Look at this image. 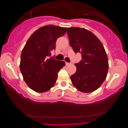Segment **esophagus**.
Instances as JSON below:
<instances>
[{
  "mask_svg": "<svg viewBox=\"0 0 128 128\" xmlns=\"http://www.w3.org/2000/svg\"><path fill=\"white\" fill-rule=\"evenodd\" d=\"M70 64H71V63H69V62H66V66H69V65H70Z\"/></svg>",
  "mask_w": 128,
  "mask_h": 128,
  "instance_id": "1",
  "label": "esophagus"
}]
</instances>
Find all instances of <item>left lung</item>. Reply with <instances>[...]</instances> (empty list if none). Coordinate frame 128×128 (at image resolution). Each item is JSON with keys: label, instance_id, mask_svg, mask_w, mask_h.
Here are the masks:
<instances>
[{"label": "left lung", "instance_id": "left-lung-1", "mask_svg": "<svg viewBox=\"0 0 128 128\" xmlns=\"http://www.w3.org/2000/svg\"><path fill=\"white\" fill-rule=\"evenodd\" d=\"M67 33L74 51L82 54V60L75 64L76 73L70 76L72 84L82 92H92L100 87L107 76L108 60L104 46L85 28H68Z\"/></svg>", "mask_w": 128, "mask_h": 128}]
</instances>
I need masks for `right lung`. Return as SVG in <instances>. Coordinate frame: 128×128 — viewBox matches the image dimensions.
<instances>
[{
  "instance_id": "obj_1",
  "label": "right lung",
  "mask_w": 128,
  "mask_h": 128,
  "mask_svg": "<svg viewBox=\"0 0 128 128\" xmlns=\"http://www.w3.org/2000/svg\"><path fill=\"white\" fill-rule=\"evenodd\" d=\"M67 28L50 24L34 32L26 42L20 59V69L24 82L36 92L50 90L56 82L58 73L65 62L50 58L56 49L58 38L66 33Z\"/></svg>"
}]
</instances>
